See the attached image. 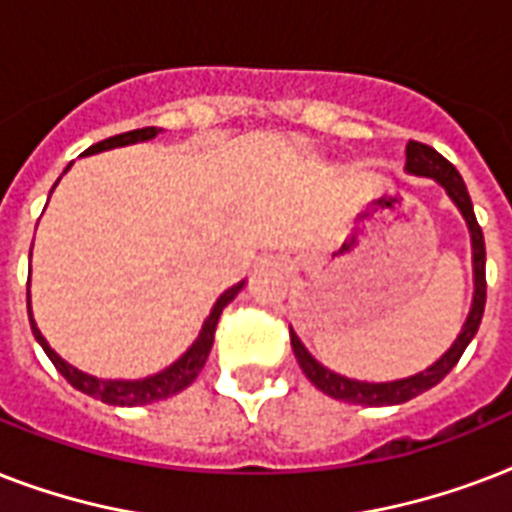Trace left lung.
I'll return each mask as SVG.
<instances>
[{
    "instance_id": "obj_1",
    "label": "left lung",
    "mask_w": 512,
    "mask_h": 512,
    "mask_svg": "<svg viewBox=\"0 0 512 512\" xmlns=\"http://www.w3.org/2000/svg\"><path fill=\"white\" fill-rule=\"evenodd\" d=\"M409 175L420 177H433L438 185H444V191L449 193V199L457 204V209L465 217L470 231V244H473V305H470V313L465 324H462V332L457 335V340L452 342V348L446 350L444 356L438 358L436 364H430L428 369L412 374V377H404V380H390V382H364L353 380V377H342V374L332 372L324 364H319L316 358L305 350V345L300 342V337L289 329V337H292V350H295V358L300 369L305 372V377L327 396L337 398V401H348V404H361V406H393L404 404L409 398L420 396L425 390H430L433 385L444 380L446 374L452 372L454 364L460 361V356L465 353V348L470 345V340L476 337L478 327H481V319H484V305H486V247H484V231L476 220V212H473V201H470V193L465 188V180L457 170H454L452 162H446L444 156L438 154L436 148L425 146V143H417V140H409L406 143V167Z\"/></svg>"
}]
</instances>
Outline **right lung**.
<instances>
[{"label": "right lung", "instance_id": "right-lung-1", "mask_svg": "<svg viewBox=\"0 0 512 512\" xmlns=\"http://www.w3.org/2000/svg\"><path fill=\"white\" fill-rule=\"evenodd\" d=\"M159 132H162L159 127H143V130L122 132V135H114V138H106V140H100V143H95V146H90L87 151H84V156L100 154V151H108V148L143 143V140L156 138ZM55 185H52V188H55ZM241 287H244V281L233 284L231 289H225L223 295L217 297L215 308L209 311L199 337L193 340L191 348L185 350L175 364H170L167 369H162V372L151 374V377H143V380H100V377H92V374L82 372V369H76V366H71L68 361H63V358L50 348V342L44 340L39 327H36L34 316H31V295H28V292H26V303H28V319H31V332H34L36 342L42 345L44 353H47L52 364H55V369H58V372L63 374V377H66L76 390H82V393H87V396L92 398H100L103 404H111V406H143V404H154V401H162V398L175 396V393L185 390L193 380H196V377H199L201 366L207 364L209 350H212V342H215L217 319H220V313H223L225 305L239 295Z\"/></svg>", "mask_w": 512, "mask_h": 512}]
</instances>
